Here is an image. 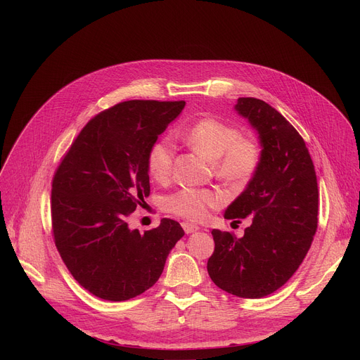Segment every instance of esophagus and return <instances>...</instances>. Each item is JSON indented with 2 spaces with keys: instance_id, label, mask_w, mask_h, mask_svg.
<instances>
[{
  "instance_id": "34e87169",
  "label": "esophagus",
  "mask_w": 360,
  "mask_h": 360,
  "mask_svg": "<svg viewBox=\"0 0 360 360\" xmlns=\"http://www.w3.org/2000/svg\"><path fill=\"white\" fill-rule=\"evenodd\" d=\"M182 229L185 231V233H193V232L198 231L200 228H198L197 224H194V223H190V221H184V223H182Z\"/></svg>"
}]
</instances>
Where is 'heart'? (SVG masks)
Here are the masks:
<instances>
[{
  "label": "heart",
  "mask_w": 360,
  "mask_h": 360,
  "mask_svg": "<svg viewBox=\"0 0 360 360\" xmlns=\"http://www.w3.org/2000/svg\"><path fill=\"white\" fill-rule=\"evenodd\" d=\"M185 140L200 153L213 160L214 174L231 185H243L255 175L261 162V150L257 141L242 137L239 128L216 118H204L185 132ZM175 146L166 139H159L150 146L146 165L150 176L165 182L172 175ZM223 195L210 188L184 186L163 198V209L169 213L201 220L210 209L223 204Z\"/></svg>",
  "instance_id": "heart-1"
}]
</instances>
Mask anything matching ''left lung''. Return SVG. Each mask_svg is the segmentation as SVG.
I'll return each instance as SVG.
<instances>
[{
  "mask_svg": "<svg viewBox=\"0 0 360 360\" xmlns=\"http://www.w3.org/2000/svg\"><path fill=\"white\" fill-rule=\"evenodd\" d=\"M235 109L258 131L261 162L226 219L252 217L242 238L213 229L207 271L214 285L239 297L269 296L295 274L318 226V184L308 147L273 106L239 98Z\"/></svg>",
  "mask_w": 360,
  "mask_h": 360,
  "instance_id": "1",
  "label": "left lung"
}]
</instances>
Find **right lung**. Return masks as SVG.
I'll use <instances>...</instances> for the list:
<instances>
[{
  "instance_id": "obj_1",
  "label": "right lung",
  "mask_w": 360,
  "mask_h": 360,
  "mask_svg": "<svg viewBox=\"0 0 360 360\" xmlns=\"http://www.w3.org/2000/svg\"><path fill=\"white\" fill-rule=\"evenodd\" d=\"M184 106V101H128L105 109L84 125L55 170V247L94 296L122 302L150 289L184 236L172 219L144 233L127 223L150 194L147 151Z\"/></svg>"
}]
</instances>
